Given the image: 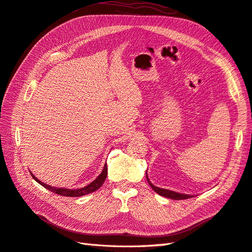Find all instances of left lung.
<instances>
[{
	"label": "left lung",
	"mask_w": 252,
	"mask_h": 252,
	"mask_svg": "<svg viewBox=\"0 0 252 252\" xmlns=\"http://www.w3.org/2000/svg\"><path fill=\"white\" fill-rule=\"evenodd\" d=\"M146 178H147V182L149 183V185L151 186V188L155 190V191L162 195V196H165V197H168V199H172V200H186V199H190V197H192L193 195L191 194H185V193H180V192H175V191H172V190H168V189H164V188H159V187H157L155 186L152 183L149 181L148 179V175L146 173Z\"/></svg>",
	"instance_id": "left-lung-1"
}]
</instances>
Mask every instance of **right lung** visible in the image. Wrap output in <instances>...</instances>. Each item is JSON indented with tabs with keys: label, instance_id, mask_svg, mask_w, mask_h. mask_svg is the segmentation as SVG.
Listing matches in <instances>:
<instances>
[{
	"label": "right lung",
	"instance_id": "obj_1",
	"mask_svg": "<svg viewBox=\"0 0 252 252\" xmlns=\"http://www.w3.org/2000/svg\"><path fill=\"white\" fill-rule=\"evenodd\" d=\"M32 175V178L39 183L40 185H42L43 187H45L46 189L50 190L51 192H55L59 195H63V196H70V197H78V196H82V195H85L88 193H91L94 191H96V190L100 188L103 183L106 180V177H107V164L104 165V168L101 172V174L98 175V177L94 181L91 182L90 184H88L87 186L83 187V188H78V189H67V188H58V187H53L50 185L45 184V183L41 182L40 180H37L34 175L32 174V172H30Z\"/></svg>",
	"mask_w": 252,
	"mask_h": 252
}]
</instances>
